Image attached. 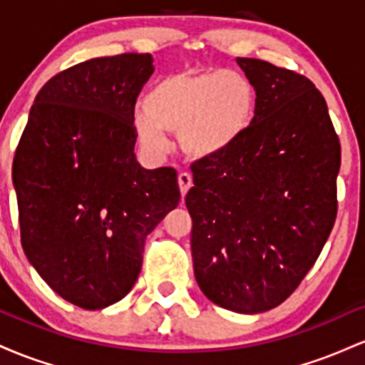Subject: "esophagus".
Segmentation results:
<instances>
[{
	"instance_id": "1",
	"label": "esophagus",
	"mask_w": 365,
	"mask_h": 365,
	"mask_svg": "<svg viewBox=\"0 0 365 365\" xmlns=\"http://www.w3.org/2000/svg\"><path fill=\"white\" fill-rule=\"evenodd\" d=\"M178 187H180V194H182V197H185L188 188L192 187V177H190V175L180 173L178 175Z\"/></svg>"
}]
</instances>
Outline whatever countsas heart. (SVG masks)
Instances as JSON below:
<instances>
[{
    "mask_svg": "<svg viewBox=\"0 0 365 365\" xmlns=\"http://www.w3.org/2000/svg\"><path fill=\"white\" fill-rule=\"evenodd\" d=\"M144 110L133 115L132 128L148 153H166L171 132L188 158L211 159L235 148L250 128L257 91L235 70H183L145 94Z\"/></svg>",
    "mask_w": 365,
    "mask_h": 365,
    "instance_id": "heart-1",
    "label": "heart"
}]
</instances>
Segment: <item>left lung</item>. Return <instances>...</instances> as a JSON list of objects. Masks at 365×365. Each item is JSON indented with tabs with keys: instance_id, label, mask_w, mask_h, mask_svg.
I'll return each mask as SVG.
<instances>
[{
	"instance_id": "left-lung-1",
	"label": "left lung",
	"mask_w": 365,
	"mask_h": 365,
	"mask_svg": "<svg viewBox=\"0 0 365 365\" xmlns=\"http://www.w3.org/2000/svg\"><path fill=\"white\" fill-rule=\"evenodd\" d=\"M257 91L240 142L194 165L185 204L197 284L228 311L274 309L319 257L336 217L340 140L316 86L287 68L237 58Z\"/></svg>"
}]
</instances>
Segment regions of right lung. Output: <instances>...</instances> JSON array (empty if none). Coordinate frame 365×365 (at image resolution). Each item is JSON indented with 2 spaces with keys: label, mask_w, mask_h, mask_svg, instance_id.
I'll return each mask as SVG.
<instances>
[{
  "label": "right lung",
  "mask_w": 365,
  "mask_h": 365,
  "mask_svg": "<svg viewBox=\"0 0 365 365\" xmlns=\"http://www.w3.org/2000/svg\"><path fill=\"white\" fill-rule=\"evenodd\" d=\"M153 61L123 53L54 75L15 153L24 252L51 290L89 311L132 290L145 237L178 206L177 171L142 168L133 153V104Z\"/></svg>",
  "instance_id": "obj_1"
}]
</instances>
